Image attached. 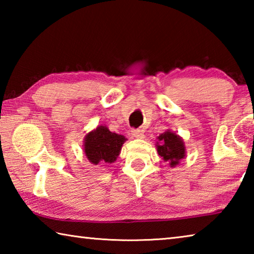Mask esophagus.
I'll return each instance as SVG.
<instances>
[{"mask_svg": "<svg viewBox=\"0 0 254 254\" xmlns=\"http://www.w3.org/2000/svg\"><path fill=\"white\" fill-rule=\"evenodd\" d=\"M131 132H132V135L136 137V139H143V137H144L142 130H139V128H136V130H135V128H133Z\"/></svg>", "mask_w": 254, "mask_h": 254, "instance_id": "1", "label": "esophagus"}]
</instances>
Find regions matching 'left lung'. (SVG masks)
<instances>
[{"mask_svg": "<svg viewBox=\"0 0 254 254\" xmlns=\"http://www.w3.org/2000/svg\"><path fill=\"white\" fill-rule=\"evenodd\" d=\"M158 139L160 141V144L157 145L158 153L163 158V160L168 161L171 167L178 165L180 159L185 157V145L183 140L170 131L162 133Z\"/></svg>", "mask_w": 254, "mask_h": 254, "instance_id": "obj_1", "label": "left lung"}]
</instances>
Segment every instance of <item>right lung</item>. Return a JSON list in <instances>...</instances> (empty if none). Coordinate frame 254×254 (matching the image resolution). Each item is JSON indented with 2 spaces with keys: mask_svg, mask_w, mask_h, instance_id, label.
Returning a JSON list of instances; mask_svg holds the SVG:
<instances>
[{
  "mask_svg": "<svg viewBox=\"0 0 254 254\" xmlns=\"http://www.w3.org/2000/svg\"><path fill=\"white\" fill-rule=\"evenodd\" d=\"M126 140L123 135L112 133L105 127H98L85 137L84 150L88 160L94 165L101 161L112 163L117 160Z\"/></svg>",
  "mask_w": 254,
  "mask_h": 254,
  "instance_id": "1",
  "label": "right lung"
}]
</instances>
